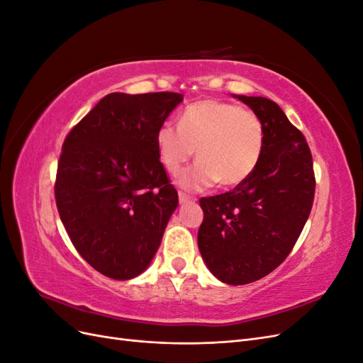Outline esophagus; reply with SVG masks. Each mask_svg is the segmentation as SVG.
Returning <instances> with one entry per match:
<instances>
[{
    "label": "esophagus",
    "instance_id": "obj_1",
    "mask_svg": "<svg viewBox=\"0 0 363 363\" xmlns=\"http://www.w3.org/2000/svg\"><path fill=\"white\" fill-rule=\"evenodd\" d=\"M194 199L192 196H189L188 194H184V192H179V201H180V204H186V203H189V201H192Z\"/></svg>",
    "mask_w": 363,
    "mask_h": 363
}]
</instances>
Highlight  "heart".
<instances>
[{
    "mask_svg": "<svg viewBox=\"0 0 363 363\" xmlns=\"http://www.w3.org/2000/svg\"><path fill=\"white\" fill-rule=\"evenodd\" d=\"M265 131L259 116L235 103L201 100L188 106L179 127L162 124L156 131L160 162L177 174L196 148V162L179 177L184 189L200 191L216 182L235 188L250 179L262 157Z\"/></svg>",
    "mask_w": 363,
    "mask_h": 363,
    "instance_id": "heart-1",
    "label": "heart"
}]
</instances>
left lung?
I'll return each instance as SVG.
<instances>
[{
	"label": "left lung",
	"instance_id": "8db88e82",
	"mask_svg": "<svg viewBox=\"0 0 363 363\" xmlns=\"http://www.w3.org/2000/svg\"><path fill=\"white\" fill-rule=\"evenodd\" d=\"M262 121V157L233 191L201 199L199 248L223 283L247 284L268 276L289 256L311 215L313 162L298 128L268 98L233 95Z\"/></svg>",
	"mask_w": 363,
	"mask_h": 363
}]
</instances>
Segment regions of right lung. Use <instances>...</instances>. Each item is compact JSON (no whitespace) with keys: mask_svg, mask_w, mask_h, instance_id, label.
Wrapping results in <instances>:
<instances>
[{"mask_svg":"<svg viewBox=\"0 0 363 363\" xmlns=\"http://www.w3.org/2000/svg\"><path fill=\"white\" fill-rule=\"evenodd\" d=\"M182 101L175 92L108 94L63 142L57 211L75 250L106 277L144 272L177 208L156 131Z\"/></svg>","mask_w":363,"mask_h":363,"instance_id":"obj_1","label":"right lung"}]
</instances>
